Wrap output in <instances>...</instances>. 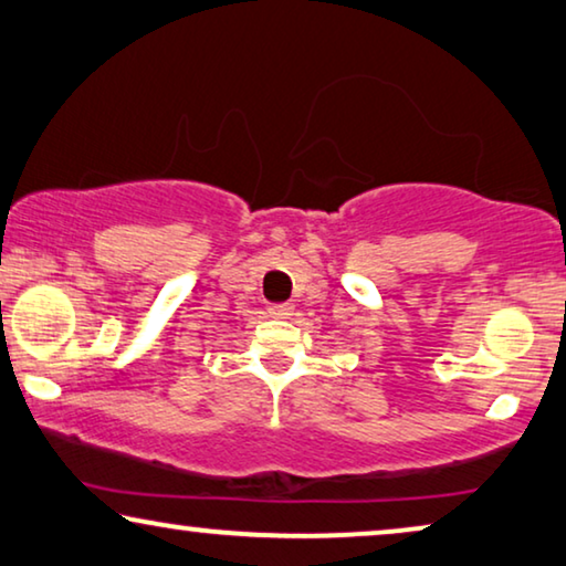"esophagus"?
Returning a JSON list of instances; mask_svg holds the SVG:
<instances>
[{
  "instance_id": "34e87169",
  "label": "esophagus",
  "mask_w": 566,
  "mask_h": 566,
  "mask_svg": "<svg viewBox=\"0 0 566 566\" xmlns=\"http://www.w3.org/2000/svg\"><path fill=\"white\" fill-rule=\"evenodd\" d=\"M269 315H272V317H292L294 307L292 305H272V307H269Z\"/></svg>"
}]
</instances>
